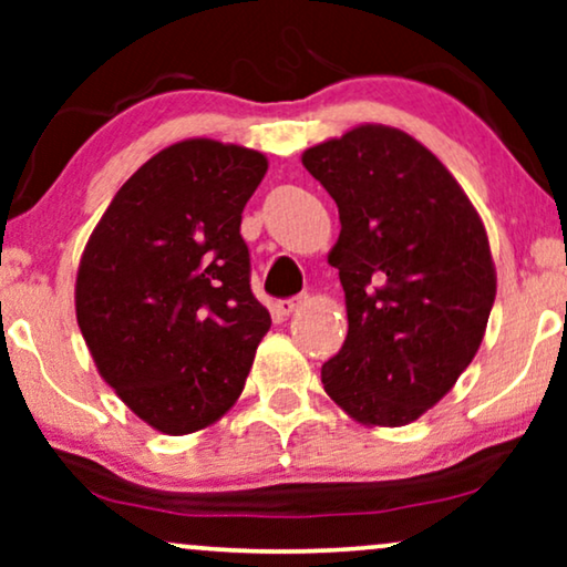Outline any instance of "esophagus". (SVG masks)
<instances>
[{"mask_svg": "<svg viewBox=\"0 0 567 567\" xmlns=\"http://www.w3.org/2000/svg\"><path fill=\"white\" fill-rule=\"evenodd\" d=\"M307 293H299V297H291V299H281V301H276V312L278 315H284V317H289V315H293L297 312V309L301 307V305H307Z\"/></svg>", "mask_w": 567, "mask_h": 567, "instance_id": "34e87169", "label": "esophagus"}]
</instances>
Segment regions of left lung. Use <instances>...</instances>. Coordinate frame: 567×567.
Returning a JSON list of instances; mask_svg holds the SVG:
<instances>
[{"mask_svg": "<svg viewBox=\"0 0 567 567\" xmlns=\"http://www.w3.org/2000/svg\"><path fill=\"white\" fill-rule=\"evenodd\" d=\"M301 165L340 214L328 262L348 336L322 367L324 392L363 425L413 423L483 343L495 301L483 219L436 154L382 123L309 146Z\"/></svg>", "mask_w": 567, "mask_h": 567, "instance_id": "obj_1", "label": "left lung"}]
</instances>
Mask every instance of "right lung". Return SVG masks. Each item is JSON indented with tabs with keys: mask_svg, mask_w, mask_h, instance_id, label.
<instances>
[{
	"mask_svg": "<svg viewBox=\"0 0 567 567\" xmlns=\"http://www.w3.org/2000/svg\"><path fill=\"white\" fill-rule=\"evenodd\" d=\"M266 154L185 138L144 162L84 245L74 307L100 377L154 431L185 436L245 390L268 309L239 224Z\"/></svg>",
	"mask_w": 567,
	"mask_h": 567,
	"instance_id": "obj_1",
	"label": "right lung"
}]
</instances>
